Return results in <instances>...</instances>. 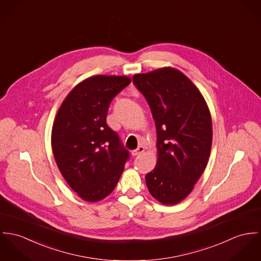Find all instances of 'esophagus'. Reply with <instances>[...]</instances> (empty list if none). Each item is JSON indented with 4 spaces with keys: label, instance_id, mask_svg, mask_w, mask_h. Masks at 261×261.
<instances>
[{
    "label": "esophagus",
    "instance_id": "34e87169",
    "mask_svg": "<svg viewBox=\"0 0 261 261\" xmlns=\"http://www.w3.org/2000/svg\"><path fill=\"white\" fill-rule=\"evenodd\" d=\"M144 150L145 148L143 146H139L137 149H135V150L132 151V155H133V156H138V155L142 154V153L144 152Z\"/></svg>",
    "mask_w": 261,
    "mask_h": 261
}]
</instances>
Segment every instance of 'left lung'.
Instances as JSON below:
<instances>
[{
	"label": "left lung",
	"instance_id": "8db88e82",
	"mask_svg": "<svg viewBox=\"0 0 261 261\" xmlns=\"http://www.w3.org/2000/svg\"><path fill=\"white\" fill-rule=\"evenodd\" d=\"M133 83L147 100L157 131L156 167L146 174L150 194L159 202H181L206 168L212 122L202 94L171 67L136 74Z\"/></svg>",
	"mask_w": 261,
	"mask_h": 261
}]
</instances>
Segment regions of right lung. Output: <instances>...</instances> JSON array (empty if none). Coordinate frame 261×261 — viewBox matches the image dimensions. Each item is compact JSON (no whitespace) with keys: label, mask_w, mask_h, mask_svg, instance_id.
<instances>
[{"label":"right lung","mask_w":261,"mask_h":261,"mask_svg":"<svg viewBox=\"0 0 261 261\" xmlns=\"http://www.w3.org/2000/svg\"><path fill=\"white\" fill-rule=\"evenodd\" d=\"M130 83L126 76L90 77L68 94L55 118L51 142L59 170L88 202L114 190L129 159L106 117L113 98Z\"/></svg>","instance_id":"add662e5"}]
</instances>
